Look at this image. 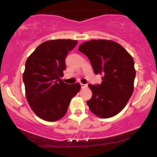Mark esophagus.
Here are the masks:
<instances>
[{
	"label": "esophagus",
	"instance_id": "esophagus-1",
	"mask_svg": "<svg viewBox=\"0 0 157 157\" xmlns=\"http://www.w3.org/2000/svg\"><path fill=\"white\" fill-rule=\"evenodd\" d=\"M81 86L82 89H83V88H86L88 86V83H86V84H84V83H81Z\"/></svg>",
	"mask_w": 157,
	"mask_h": 157
}]
</instances>
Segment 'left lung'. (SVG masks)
Returning <instances> with one entry per match:
<instances>
[{
    "label": "left lung",
    "mask_w": 157,
    "mask_h": 157,
    "mask_svg": "<svg viewBox=\"0 0 157 157\" xmlns=\"http://www.w3.org/2000/svg\"><path fill=\"white\" fill-rule=\"evenodd\" d=\"M78 51L90 60L94 74L102 76L101 84L89 85L93 94L86 101L89 109L104 119L117 115L134 91L136 71L132 57L112 40H89L80 45Z\"/></svg>",
    "instance_id": "obj_1"
}]
</instances>
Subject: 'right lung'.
I'll return each instance as SVG.
<instances>
[{
	"label": "right lung",
	"mask_w": 157,
	"mask_h": 157,
	"mask_svg": "<svg viewBox=\"0 0 157 157\" xmlns=\"http://www.w3.org/2000/svg\"><path fill=\"white\" fill-rule=\"evenodd\" d=\"M77 43L70 39L44 42L25 62L23 80L27 101L42 119L54 121L63 117L71 98L80 91L79 83L68 84L61 78L66 58Z\"/></svg>",
	"instance_id": "add662e5"
}]
</instances>
